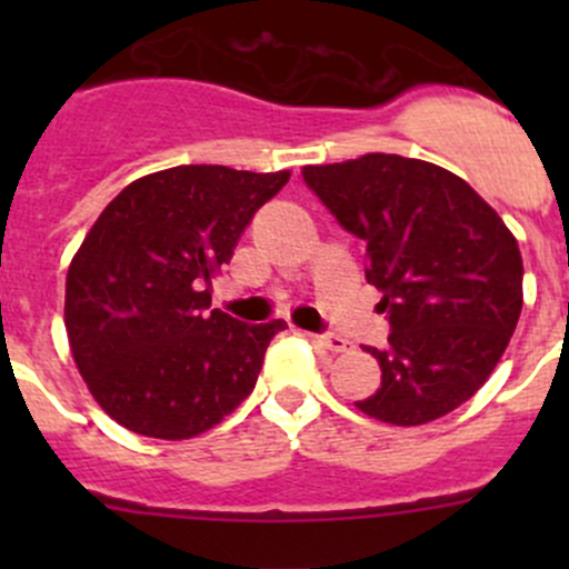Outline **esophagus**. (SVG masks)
<instances>
[{
  "label": "esophagus",
  "instance_id": "obj_1",
  "mask_svg": "<svg viewBox=\"0 0 569 569\" xmlns=\"http://www.w3.org/2000/svg\"><path fill=\"white\" fill-rule=\"evenodd\" d=\"M306 336L311 338V341L321 343V347L330 349V352H347V349H349V341H347V338H341V336H317V332H306Z\"/></svg>",
  "mask_w": 569,
  "mask_h": 569
}]
</instances>
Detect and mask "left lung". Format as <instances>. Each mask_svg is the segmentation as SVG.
Wrapping results in <instances>:
<instances>
[{
	"instance_id": "1",
	"label": "left lung",
	"mask_w": 569,
	"mask_h": 569,
	"mask_svg": "<svg viewBox=\"0 0 569 569\" xmlns=\"http://www.w3.org/2000/svg\"><path fill=\"white\" fill-rule=\"evenodd\" d=\"M336 220L366 242V280L391 319L388 347H369L382 382L360 412L418 427L479 391L523 308V258L490 203L423 159L366 153L302 168Z\"/></svg>"
}]
</instances>
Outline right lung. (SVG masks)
<instances>
[{"label": "right lung", "instance_id": "right-lung-1", "mask_svg": "<svg viewBox=\"0 0 569 569\" xmlns=\"http://www.w3.org/2000/svg\"><path fill=\"white\" fill-rule=\"evenodd\" d=\"M289 176L181 164L131 181L93 222L68 267L66 330L88 391L120 427L198 438L256 388L286 321L209 311L206 286Z\"/></svg>", "mask_w": 569, "mask_h": 569}]
</instances>
